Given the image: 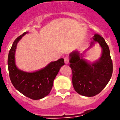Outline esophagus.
<instances>
[{
  "label": "esophagus",
  "mask_w": 120,
  "mask_h": 120,
  "mask_svg": "<svg viewBox=\"0 0 120 120\" xmlns=\"http://www.w3.org/2000/svg\"><path fill=\"white\" fill-rule=\"evenodd\" d=\"M64 61H65V64H68L69 63V58H68V57H65L64 58Z\"/></svg>",
  "instance_id": "obj_1"
}]
</instances>
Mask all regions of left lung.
<instances>
[{
	"mask_svg": "<svg viewBox=\"0 0 120 120\" xmlns=\"http://www.w3.org/2000/svg\"><path fill=\"white\" fill-rule=\"evenodd\" d=\"M97 42L102 49L98 61L90 64L80 58L78 51L70 54L69 66L72 70V82L75 91L85 96L99 94L109 82L113 72V63L110 50L103 37L94 34L90 47Z\"/></svg>",
	"mask_w": 120,
	"mask_h": 120,
	"instance_id": "8db88e82",
	"label": "left lung"
}]
</instances>
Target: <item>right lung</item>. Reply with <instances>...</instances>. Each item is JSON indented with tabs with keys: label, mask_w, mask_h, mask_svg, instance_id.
Segmentation results:
<instances>
[{
	"label": "right lung",
	"mask_w": 120,
	"mask_h": 120,
	"mask_svg": "<svg viewBox=\"0 0 120 120\" xmlns=\"http://www.w3.org/2000/svg\"><path fill=\"white\" fill-rule=\"evenodd\" d=\"M27 33L24 32L18 37L10 50L8 57L9 76L12 84L17 90L24 96L37 100L45 98L51 92L54 79L65 63L63 58H60L37 72H26L19 70L15 65V51L18 41Z\"/></svg>",
	"instance_id": "right-lung-1"
}]
</instances>
